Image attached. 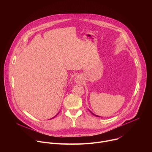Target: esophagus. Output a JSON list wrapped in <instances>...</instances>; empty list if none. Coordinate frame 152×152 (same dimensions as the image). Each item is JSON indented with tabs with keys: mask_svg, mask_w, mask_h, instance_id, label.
<instances>
[{
	"mask_svg": "<svg viewBox=\"0 0 152 152\" xmlns=\"http://www.w3.org/2000/svg\"><path fill=\"white\" fill-rule=\"evenodd\" d=\"M75 82L77 83H80L82 82V79L80 76H77L75 77Z\"/></svg>",
	"mask_w": 152,
	"mask_h": 152,
	"instance_id": "1",
	"label": "esophagus"
}]
</instances>
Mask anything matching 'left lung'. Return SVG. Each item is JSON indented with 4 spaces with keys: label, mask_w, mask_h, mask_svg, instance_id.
<instances>
[{
    "label": "left lung",
    "mask_w": 152,
    "mask_h": 152,
    "mask_svg": "<svg viewBox=\"0 0 152 152\" xmlns=\"http://www.w3.org/2000/svg\"><path fill=\"white\" fill-rule=\"evenodd\" d=\"M90 113H91V114H93V115H95V116H96V117H100V116H99V115H96V114H93V113H92V112H91V111H90Z\"/></svg>",
    "instance_id": "left-lung-1"
}]
</instances>
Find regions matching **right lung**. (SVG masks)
Returning a JSON list of instances; mask_svg holds the SVG:
<instances>
[{
    "label": "right lung",
    "instance_id": "right-lung-1",
    "mask_svg": "<svg viewBox=\"0 0 152 152\" xmlns=\"http://www.w3.org/2000/svg\"><path fill=\"white\" fill-rule=\"evenodd\" d=\"M54 117H53V118H54Z\"/></svg>",
    "mask_w": 152,
    "mask_h": 152
}]
</instances>
